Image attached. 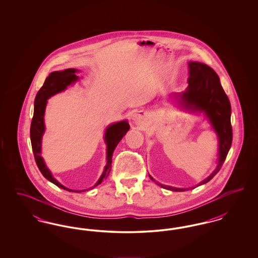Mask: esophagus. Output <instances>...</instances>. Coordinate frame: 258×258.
Instances as JSON below:
<instances>
[{
    "label": "esophagus",
    "instance_id": "1",
    "mask_svg": "<svg viewBox=\"0 0 258 258\" xmlns=\"http://www.w3.org/2000/svg\"><path fill=\"white\" fill-rule=\"evenodd\" d=\"M133 120H134V122L136 124L140 125V124H143L144 122H145V117H144V115L142 113H135Z\"/></svg>",
    "mask_w": 258,
    "mask_h": 258
}]
</instances>
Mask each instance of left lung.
<instances>
[{
    "instance_id": "obj_1",
    "label": "left lung",
    "mask_w": 258,
    "mask_h": 258,
    "mask_svg": "<svg viewBox=\"0 0 258 258\" xmlns=\"http://www.w3.org/2000/svg\"><path fill=\"white\" fill-rule=\"evenodd\" d=\"M189 77L188 86L186 91L179 95L181 98L180 102L183 103L185 108H190L194 111H203L210 120L213 127L215 128L220 140L219 149V164L215 171L213 172L207 179L200 184H206L213 177L221 170V166L226 159L229 149L232 144V125H231V105L228 97L224 93L220 82V78L215 71L198 61H189ZM157 184L163 188L173 191H184L190 188H178L173 186H167L156 182ZM195 186V187H197ZM194 187V188H195Z\"/></svg>"
}]
</instances>
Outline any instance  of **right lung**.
<instances>
[{"label":"right lung","instance_id":"1","mask_svg":"<svg viewBox=\"0 0 258 258\" xmlns=\"http://www.w3.org/2000/svg\"><path fill=\"white\" fill-rule=\"evenodd\" d=\"M76 70L74 69H68L62 72H54L49 74V76L45 79L43 86L39 89L37 92V96L35 98V109H34V116L31 123L30 128V136H31V143L32 149L34 153L35 160L37 162V167L41 174L50 181L51 183L56 184L57 186L63 188L69 191H78V190H72L63 185H61L58 181H56L49 170L47 169L44 161L40 157V147H41V137L44 133V122H43V116L47 99L54 96L57 93H60L63 91L67 87L74 83L75 80H77L78 76L75 75ZM130 130V124L126 121H122L119 123H113L110 126L107 127L105 133V142L107 144V163L105 165L104 171L102 173L101 177L99 178L98 183L95 184L97 186L100 184L109 174L111 169V163H112V157L113 152L115 150L118 143L121 141L126 132ZM80 192V191H79Z\"/></svg>","mask_w":258,"mask_h":258}]
</instances>
